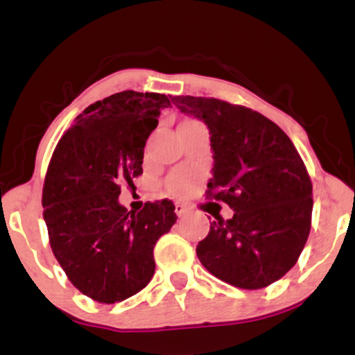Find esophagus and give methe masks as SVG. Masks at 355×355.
I'll use <instances>...</instances> for the list:
<instances>
[{
	"instance_id": "obj_1",
	"label": "esophagus",
	"mask_w": 355,
	"mask_h": 355,
	"mask_svg": "<svg viewBox=\"0 0 355 355\" xmlns=\"http://www.w3.org/2000/svg\"><path fill=\"white\" fill-rule=\"evenodd\" d=\"M175 214H177V217H183L187 214V207L182 203H175Z\"/></svg>"
}]
</instances>
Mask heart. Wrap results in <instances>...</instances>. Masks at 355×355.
Masks as SVG:
<instances>
[{
	"mask_svg": "<svg viewBox=\"0 0 355 355\" xmlns=\"http://www.w3.org/2000/svg\"><path fill=\"white\" fill-rule=\"evenodd\" d=\"M183 185H185V177H183L182 173H175L168 178V180H166V189H168L170 191L182 190Z\"/></svg>",
	"mask_w": 355,
	"mask_h": 355,
	"instance_id": "heart-1",
	"label": "heart"
}]
</instances>
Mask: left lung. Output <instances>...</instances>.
<instances>
[{
	"mask_svg": "<svg viewBox=\"0 0 355 355\" xmlns=\"http://www.w3.org/2000/svg\"><path fill=\"white\" fill-rule=\"evenodd\" d=\"M173 105L210 130L214 168L207 198L225 202L197 245L202 266L223 282L255 291L295 266L311 232L312 182L284 130L259 112L203 96H173Z\"/></svg>",
	"mask_w": 355,
	"mask_h": 355,
	"instance_id": "left-lung-1",
	"label": "left lung"
}]
</instances>
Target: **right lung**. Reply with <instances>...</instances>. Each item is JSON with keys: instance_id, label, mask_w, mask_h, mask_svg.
<instances>
[{"instance_id": "obj_1", "label": "right lung", "mask_w": 355, "mask_h": 355, "mask_svg": "<svg viewBox=\"0 0 355 355\" xmlns=\"http://www.w3.org/2000/svg\"><path fill=\"white\" fill-rule=\"evenodd\" d=\"M170 100L133 89L85 108L60 138L43 185V217L61 268L81 294L115 304L146 287L153 247L175 222L170 200L128 211L120 185L144 173L146 138Z\"/></svg>"}]
</instances>
